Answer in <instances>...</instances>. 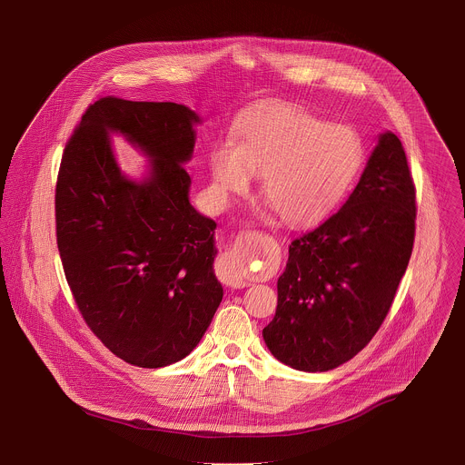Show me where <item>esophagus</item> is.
I'll list each match as a JSON object with an SVG mask.
<instances>
[{
	"label": "esophagus",
	"instance_id": "34e87169",
	"mask_svg": "<svg viewBox=\"0 0 465 465\" xmlns=\"http://www.w3.org/2000/svg\"><path fill=\"white\" fill-rule=\"evenodd\" d=\"M215 272L219 276V280L223 283H226L228 287H233V289H241L244 285H248V280L244 276V271L241 264L233 259V255L228 252V253H223L217 267H215Z\"/></svg>",
	"mask_w": 465,
	"mask_h": 465
}]
</instances>
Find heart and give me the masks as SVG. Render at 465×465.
Returning <instances> with one entry per match:
<instances>
[{"mask_svg": "<svg viewBox=\"0 0 465 465\" xmlns=\"http://www.w3.org/2000/svg\"><path fill=\"white\" fill-rule=\"evenodd\" d=\"M364 162L357 132L331 124L289 103L244 112L230 142L210 154L213 191L224 198L250 187L261 174V196L291 226L312 224L333 212L351 189Z\"/></svg>", "mask_w": 465, "mask_h": 465, "instance_id": "1", "label": "heart"}]
</instances>
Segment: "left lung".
I'll return each instance as SVG.
<instances>
[{"label": "left lung", "mask_w": 465, "mask_h": 465, "mask_svg": "<svg viewBox=\"0 0 465 465\" xmlns=\"http://www.w3.org/2000/svg\"><path fill=\"white\" fill-rule=\"evenodd\" d=\"M416 212L405 149L386 132L346 204L289 246L276 316L262 329L278 361L327 371L368 346L409 267Z\"/></svg>", "instance_id": "1"}]
</instances>
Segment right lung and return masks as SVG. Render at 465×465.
<instances>
[{
  "label": "right lung",
  "instance_id": "obj_1",
  "mask_svg": "<svg viewBox=\"0 0 465 465\" xmlns=\"http://www.w3.org/2000/svg\"><path fill=\"white\" fill-rule=\"evenodd\" d=\"M196 121L183 104L106 95L86 108L62 154L54 223L64 274L94 335L132 366L189 355L223 300L217 224L187 196ZM110 131L152 156L149 181L120 174Z\"/></svg>",
  "mask_w": 465,
  "mask_h": 465
}]
</instances>
